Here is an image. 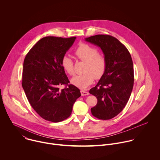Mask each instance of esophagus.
Returning <instances> with one entry per match:
<instances>
[{
  "label": "esophagus",
  "instance_id": "obj_1",
  "mask_svg": "<svg viewBox=\"0 0 160 160\" xmlns=\"http://www.w3.org/2000/svg\"><path fill=\"white\" fill-rule=\"evenodd\" d=\"M80 92H81L82 96H87V95L89 94V93L88 92H87V91H85V90H81Z\"/></svg>",
  "mask_w": 160,
  "mask_h": 160
}]
</instances>
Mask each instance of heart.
<instances>
[{
    "mask_svg": "<svg viewBox=\"0 0 160 160\" xmlns=\"http://www.w3.org/2000/svg\"><path fill=\"white\" fill-rule=\"evenodd\" d=\"M75 55L78 59L85 62L83 73L76 75L72 78L71 83L80 88H86L92 83L94 78L99 79L104 75L106 66V59L104 55L99 54V51L87 43H80L75 49ZM63 70L70 76L75 74L74 64L72 59L64 56L61 59Z\"/></svg>",
    "mask_w": 160,
    "mask_h": 160,
    "instance_id": "obj_1",
    "label": "heart"
}]
</instances>
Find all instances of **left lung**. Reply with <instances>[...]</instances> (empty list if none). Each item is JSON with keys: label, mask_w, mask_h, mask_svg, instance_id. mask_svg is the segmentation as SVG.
<instances>
[{"label": "left lung", "mask_w": 160, "mask_h": 160, "mask_svg": "<svg viewBox=\"0 0 160 160\" xmlns=\"http://www.w3.org/2000/svg\"><path fill=\"white\" fill-rule=\"evenodd\" d=\"M85 41L99 47L107 62L104 75L89 90L98 99L91 112L99 119L109 120L123 110L131 95L134 81L132 59L125 45L112 36L96 35L85 38Z\"/></svg>", "instance_id": "left-lung-1"}]
</instances>
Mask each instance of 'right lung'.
Returning a JSON list of instances; mask_svg holds the SVG:
<instances>
[{
    "mask_svg": "<svg viewBox=\"0 0 160 160\" xmlns=\"http://www.w3.org/2000/svg\"><path fill=\"white\" fill-rule=\"evenodd\" d=\"M76 37H45L27 54L22 87L33 109L44 120L59 122L69 117L80 90L70 83L61 59L73 44ZM65 84L62 89L59 86Z\"/></svg>",
    "mask_w": 160,
    "mask_h": 160,
    "instance_id": "1",
    "label": "right lung"
}]
</instances>
